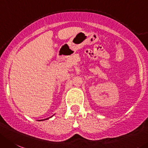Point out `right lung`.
I'll return each instance as SVG.
<instances>
[{"instance_id":"1","label":"right lung","mask_w":148,"mask_h":148,"mask_svg":"<svg viewBox=\"0 0 148 148\" xmlns=\"http://www.w3.org/2000/svg\"><path fill=\"white\" fill-rule=\"evenodd\" d=\"M49 118H46V119H44V120H41V121H45V120H47V119H49Z\"/></svg>"}]
</instances>
